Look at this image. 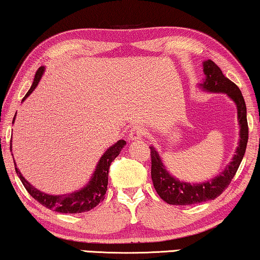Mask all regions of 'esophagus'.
<instances>
[{
	"mask_svg": "<svg viewBox=\"0 0 260 260\" xmlns=\"http://www.w3.org/2000/svg\"><path fill=\"white\" fill-rule=\"evenodd\" d=\"M146 135V129L142 125H135L131 127L129 137L131 139H141Z\"/></svg>",
	"mask_w": 260,
	"mask_h": 260,
	"instance_id": "esophagus-1",
	"label": "esophagus"
}]
</instances>
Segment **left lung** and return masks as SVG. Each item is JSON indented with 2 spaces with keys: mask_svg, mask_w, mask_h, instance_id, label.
Here are the masks:
<instances>
[{
  "mask_svg": "<svg viewBox=\"0 0 260 260\" xmlns=\"http://www.w3.org/2000/svg\"><path fill=\"white\" fill-rule=\"evenodd\" d=\"M204 74L206 80L203 84V89L211 92L228 93L235 101L238 110V119L240 125L239 146L237 148L236 155L232 161L228 165L224 172L214 177L212 180L202 184H190L174 178L165 170L159 156L155 149H151V178L155 190L159 197L171 205H192L198 203L212 201L230 185L231 180L238 170L247 145L249 139V126L246 118V105L244 97L238 86L225 77L221 70L211 59L204 62Z\"/></svg>",
  "mask_w": 260,
  "mask_h": 260,
  "instance_id": "1",
  "label": "left lung"
}]
</instances>
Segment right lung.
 Returning <instances> with one entry per match:
<instances>
[{"label": "right lung", "instance_id": "right-lung-1", "mask_svg": "<svg viewBox=\"0 0 260 260\" xmlns=\"http://www.w3.org/2000/svg\"><path fill=\"white\" fill-rule=\"evenodd\" d=\"M43 71H44L43 67H40L39 69H37L31 88H30V90L27 92V95L23 97V100L27 99L30 93L34 91V89L36 88V85L39 84L40 78L43 75ZM125 144H126L125 141H123L122 139V141H118L117 143H115L111 148H109L102 156V158L100 159L99 164H97L96 170L91 177V180L86 184V186L83 187V189L70 194L52 196V194H47L44 192H41V191L35 189L32 185H30V183H28L27 180L24 179V177L21 175V172L18 171L17 168H15V170H16L18 178L21 179L22 184H23L25 190L28 191L29 194L34 199H36L40 204L46 206L47 209L52 210V211H56V212H59V213L86 212L95 208L96 205H99L100 203L105 198V192H107L108 190L109 168H110L112 160H115V158L119 155L122 148ZM10 150H11V144H10Z\"/></svg>", "mask_w": 260, "mask_h": 260}]
</instances>
